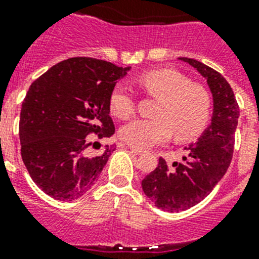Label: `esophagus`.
I'll return each mask as SVG.
<instances>
[{"label": "esophagus", "instance_id": "obj_1", "mask_svg": "<svg viewBox=\"0 0 259 259\" xmlns=\"http://www.w3.org/2000/svg\"><path fill=\"white\" fill-rule=\"evenodd\" d=\"M126 147H127V149H129L132 153L137 154V155H141V154H143V150H141V149H137V147H133V146H126Z\"/></svg>", "mask_w": 259, "mask_h": 259}]
</instances>
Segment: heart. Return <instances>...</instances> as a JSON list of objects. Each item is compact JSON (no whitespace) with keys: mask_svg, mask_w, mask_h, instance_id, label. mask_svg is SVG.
Returning a JSON list of instances; mask_svg holds the SVG:
<instances>
[{"mask_svg":"<svg viewBox=\"0 0 259 259\" xmlns=\"http://www.w3.org/2000/svg\"><path fill=\"white\" fill-rule=\"evenodd\" d=\"M138 82L151 96L159 97L155 118L136 119L119 130L121 140L137 149H150L170 140H191L207 126L212 114V96L203 85L191 82L172 68L153 69L138 77ZM109 109L113 116L127 119L136 113V99L125 84L110 93Z\"/></svg>","mask_w":259,"mask_h":259,"instance_id":"1","label":"heart"}]
</instances>
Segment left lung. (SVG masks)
Masks as SVG:
<instances>
[{"label": "left lung", "mask_w": 259, "mask_h": 259, "mask_svg": "<svg viewBox=\"0 0 259 259\" xmlns=\"http://www.w3.org/2000/svg\"><path fill=\"white\" fill-rule=\"evenodd\" d=\"M180 60L195 67L207 79L213 95V117L199 141L186 147L183 162L168 166L159 158L158 167L142 180V190L155 207L180 212L199 204L225 175L233 158L234 134L240 117L233 89L216 69L188 58Z\"/></svg>", "instance_id": "left-lung-1"}]
</instances>
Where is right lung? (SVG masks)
Here are the masks:
<instances>
[{
  "mask_svg": "<svg viewBox=\"0 0 259 259\" xmlns=\"http://www.w3.org/2000/svg\"><path fill=\"white\" fill-rule=\"evenodd\" d=\"M130 67L93 58L63 60L30 85L19 118L21 155L34 183L49 196L72 201L99 179L113 146L87 153L92 138H109V97ZM96 143V142H95Z\"/></svg>",
  "mask_w": 259,
  "mask_h": 259,
  "instance_id": "add662e5",
  "label": "right lung"
}]
</instances>
